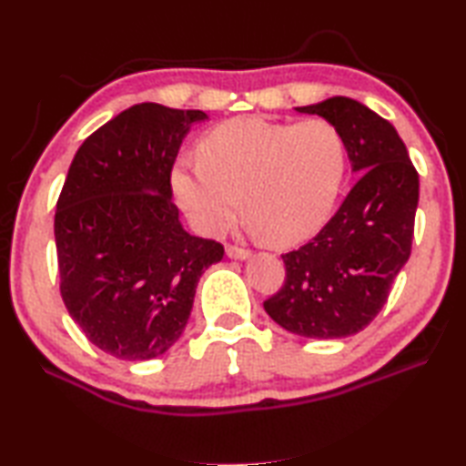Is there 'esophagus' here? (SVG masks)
I'll return each mask as SVG.
<instances>
[{
    "label": "esophagus",
    "mask_w": 466,
    "mask_h": 466,
    "mask_svg": "<svg viewBox=\"0 0 466 466\" xmlns=\"http://www.w3.org/2000/svg\"><path fill=\"white\" fill-rule=\"evenodd\" d=\"M226 255L228 258H234V260H247L250 258V250L238 248V247H226Z\"/></svg>",
    "instance_id": "34e87169"
}]
</instances>
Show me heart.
Masks as SVG:
<instances>
[{"mask_svg":"<svg viewBox=\"0 0 466 466\" xmlns=\"http://www.w3.org/2000/svg\"><path fill=\"white\" fill-rule=\"evenodd\" d=\"M183 160L173 191L191 224L219 236L242 209L275 247L316 234L332 216L346 175V142L332 122L311 117L279 124L258 116L216 126Z\"/></svg>","mask_w":466,"mask_h":466,"instance_id":"1","label":"heart"}]
</instances>
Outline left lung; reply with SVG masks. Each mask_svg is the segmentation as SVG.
Instances as JSON below:
<instances>
[{
  "label": "left lung",
  "mask_w": 466,
  "mask_h": 466,
  "mask_svg": "<svg viewBox=\"0 0 466 466\" xmlns=\"http://www.w3.org/2000/svg\"><path fill=\"white\" fill-rule=\"evenodd\" d=\"M342 132L359 181L314 240L283 255L285 285L265 311L287 332L352 336L383 309L411 252L420 179L391 124L350 97L295 107Z\"/></svg>",
  "instance_id": "obj_1"
}]
</instances>
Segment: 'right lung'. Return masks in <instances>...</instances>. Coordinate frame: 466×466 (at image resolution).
<instances>
[{
	"mask_svg": "<svg viewBox=\"0 0 466 466\" xmlns=\"http://www.w3.org/2000/svg\"><path fill=\"white\" fill-rule=\"evenodd\" d=\"M201 109L138 104L79 147L55 214L61 295L87 340L148 360L179 340L224 247L183 230L171 171Z\"/></svg>",
	"mask_w": 466,
	"mask_h": 466,
	"instance_id": "obj_1",
	"label": "right lung"
}]
</instances>
